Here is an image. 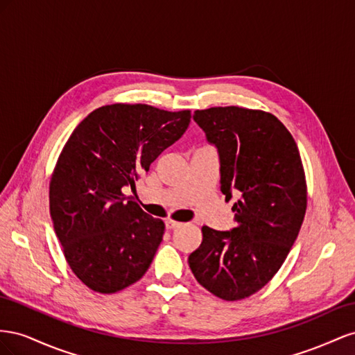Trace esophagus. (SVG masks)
<instances>
[{
    "mask_svg": "<svg viewBox=\"0 0 355 355\" xmlns=\"http://www.w3.org/2000/svg\"><path fill=\"white\" fill-rule=\"evenodd\" d=\"M165 226H166V229H175V227L181 226V223L168 218V220H165Z\"/></svg>",
    "mask_w": 355,
    "mask_h": 355,
    "instance_id": "obj_1",
    "label": "esophagus"
}]
</instances>
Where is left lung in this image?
<instances>
[{"label":"left lung","mask_w":355,"mask_h":355,"mask_svg":"<svg viewBox=\"0 0 355 355\" xmlns=\"http://www.w3.org/2000/svg\"><path fill=\"white\" fill-rule=\"evenodd\" d=\"M193 120L217 148L220 190L236 226L202 227L189 256L196 281L212 295L239 300L265 287L284 263L306 211V183L296 141L269 113L239 107L198 110Z\"/></svg>","instance_id":"left-lung-1"}]
</instances>
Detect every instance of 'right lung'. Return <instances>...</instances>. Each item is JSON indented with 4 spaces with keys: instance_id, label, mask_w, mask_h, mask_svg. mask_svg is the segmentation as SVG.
Returning a JSON list of instances; mask_svg holds the SVG:
<instances>
[{
    "instance_id": "right-lung-1",
    "label": "right lung",
    "mask_w": 355,
    "mask_h": 355,
    "mask_svg": "<svg viewBox=\"0 0 355 355\" xmlns=\"http://www.w3.org/2000/svg\"><path fill=\"white\" fill-rule=\"evenodd\" d=\"M190 111L113 104L92 111L60 153L50 181V216L69 268L98 293H116L147 272L165 225L123 195L178 141Z\"/></svg>"
}]
</instances>
